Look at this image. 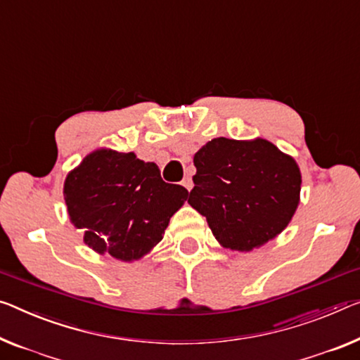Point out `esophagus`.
I'll return each mask as SVG.
<instances>
[{"label":"esophagus","mask_w":360,"mask_h":360,"mask_svg":"<svg viewBox=\"0 0 360 360\" xmlns=\"http://www.w3.org/2000/svg\"><path fill=\"white\" fill-rule=\"evenodd\" d=\"M181 185H184V186L186 188V190H188V191H190V190H191V188H193V180L190 179V176H185V179H184V180H181Z\"/></svg>","instance_id":"esophagus-1"}]
</instances>
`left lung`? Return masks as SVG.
Instances as JSON below:
<instances>
[{
  "label": "left lung",
  "instance_id": "obj_1",
  "mask_svg": "<svg viewBox=\"0 0 360 360\" xmlns=\"http://www.w3.org/2000/svg\"><path fill=\"white\" fill-rule=\"evenodd\" d=\"M193 161L195 188L188 202L206 217L222 246L251 251L290 224L300 202L301 172L270 141L214 138Z\"/></svg>",
  "mask_w": 360,
  "mask_h": 360
}]
</instances>
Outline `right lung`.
<instances>
[{"label":"right lung","mask_w":360,"mask_h":360,"mask_svg":"<svg viewBox=\"0 0 360 360\" xmlns=\"http://www.w3.org/2000/svg\"><path fill=\"white\" fill-rule=\"evenodd\" d=\"M72 224L99 254L134 261L162 240L188 190L165 184L154 162L134 153L99 149L72 170L64 184Z\"/></svg>","instance_id":"right-lung-1"}]
</instances>
